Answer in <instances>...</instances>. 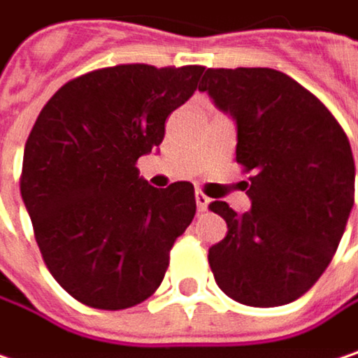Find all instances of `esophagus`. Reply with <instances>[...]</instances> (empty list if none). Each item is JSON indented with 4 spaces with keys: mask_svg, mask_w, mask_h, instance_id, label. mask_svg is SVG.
<instances>
[{
    "mask_svg": "<svg viewBox=\"0 0 358 358\" xmlns=\"http://www.w3.org/2000/svg\"><path fill=\"white\" fill-rule=\"evenodd\" d=\"M196 206H198V210L200 213H204V210H208V204H210V200H208V196L204 194V192H198L196 189Z\"/></svg>",
    "mask_w": 358,
    "mask_h": 358,
    "instance_id": "1",
    "label": "esophagus"
}]
</instances>
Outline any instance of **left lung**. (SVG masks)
<instances>
[{
	"mask_svg": "<svg viewBox=\"0 0 358 358\" xmlns=\"http://www.w3.org/2000/svg\"><path fill=\"white\" fill-rule=\"evenodd\" d=\"M200 91L238 124L250 213L208 204L227 236L208 250L217 285L246 306L306 294L331 263L355 204L350 141L327 106L273 69H208ZM245 189V187H244Z\"/></svg>",
	"mask_w": 358,
	"mask_h": 358,
	"instance_id": "1",
	"label": "left lung"
}]
</instances>
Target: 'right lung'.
<instances>
[{"label":"right lung","mask_w":358,"mask_h":358,"mask_svg":"<svg viewBox=\"0 0 358 358\" xmlns=\"http://www.w3.org/2000/svg\"><path fill=\"white\" fill-rule=\"evenodd\" d=\"M202 73L196 64L91 71L56 91L29 133L20 194L37 246L54 279L91 308L150 298L196 215L189 181L156 189L135 164L162 143L164 120Z\"/></svg>","instance_id":"add662e5"}]
</instances>
